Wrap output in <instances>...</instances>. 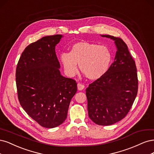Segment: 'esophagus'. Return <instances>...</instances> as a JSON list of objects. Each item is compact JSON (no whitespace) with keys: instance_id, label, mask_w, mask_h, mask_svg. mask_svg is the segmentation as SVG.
Segmentation results:
<instances>
[{"instance_id":"obj_1","label":"esophagus","mask_w":154,"mask_h":154,"mask_svg":"<svg viewBox=\"0 0 154 154\" xmlns=\"http://www.w3.org/2000/svg\"><path fill=\"white\" fill-rule=\"evenodd\" d=\"M77 88H78V90L81 91L84 88V86L83 85V84H82L81 83H78L77 84Z\"/></svg>"}]
</instances>
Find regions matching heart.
Listing matches in <instances>:
<instances>
[{
    "label": "heart",
    "instance_id": "heart-1",
    "mask_svg": "<svg viewBox=\"0 0 154 154\" xmlns=\"http://www.w3.org/2000/svg\"><path fill=\"white\" fill-rule=\"evenodd\" d=\"M111 52L107 47L88 42L76 43L70 52L63 53L61 60L64 70L69 76L77 72V64L81 72L90 80L95 81L108 71L111 62Z\"/></svg>",
    "mask_w": 154,
    "mask_h": 154
}]
</instances>
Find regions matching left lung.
Masks as SVG:
<instances>
[{"label":"left lung","instance_id":"left-lung-1","mask_svg":"<svg viewBox=\"0 0 154 154\" xmlns=\"http://www.w3.org/2000/svg\"><path fill=\"white\" fill-rule=\"evenodd\" d=\"M115 42V61L103 77L86 88L88 115L99 125H110L127 115L137 96L138 80L135 61L120 38L100 35Z\"/></svg>","mask_w":154,"mask_h":154}]
</instances>
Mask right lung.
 Here are the masks:
<instances>
[{"instance_id":"1","label":"right lung","mask_w":154,"mask_h":154,"mask_svg":"<svg viewBox=\"0 0 154 154\" xmlns=\"http://www.w3.org/2000/svg\"><path fill=\"white\" fill-rule=\"evenodd\" d=\"M63 37L47 36L31 43L17 66L20 103L29 116L45 128L56 127L64 122L77 90L75 81L63 77L59 71L55 48Z\"/></svg>"}]
</instances>
